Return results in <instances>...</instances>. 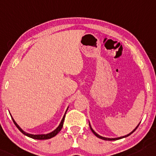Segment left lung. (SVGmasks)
I'll return each instance as SVG.
<instances>
[{"label": "left lung", "instance_id": "obj_1", "mask_svg": "<svg viewBox=\"0 0 156 156\" xmlns=\"http://www.w3.org/2000/svg\"><path fill=\"white\" fill-rule=\"evenodd\" d=\"M139 126V124L138 125V126L136 127V129H134V130H133V131H131V132L130 133H129V134H127V135H126V136H122V137H119V138H115V139H109V138H105V137H102V136H100V135H98L97 133H95V131H94V130L93 129H92V127H91V126H90V129H91V131H93V133H94V134H95L96 136H97L98 138H99V139H103V140H107V141H115V140H118V139H123V138H125V137H127V136H129V135H131V133H132L133 132H134V131H136V129L137 128H138V126Z\"/></svg>", "mask_w": 156, "mask_h": 156}]
</instances>
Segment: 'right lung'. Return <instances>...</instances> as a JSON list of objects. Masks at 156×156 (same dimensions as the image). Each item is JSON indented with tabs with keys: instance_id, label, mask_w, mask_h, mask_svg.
Listing matches in <instances>:
<instances>
[{
	"instance_id": "obj_1",
	"label": "right lung",
	"mask_w": 156,
	"mask_h": 156,
	"mask_svg": "<svg viewBox=\"0 0 156 156\" xmlns=\"http://www.w3.org/2000/svg\"><path fill=\"white\" fill-rule=\"evenodd\" d=\"M64 119H65V115L63 116L62 120H61V122L60 123V124H59V126L57 127V128L54 130V131H52V132L49 133H47V134H41V135H34V134H30V133H27L24 131L23 129H22L17 124V123L15 122V120L13 119V118L12 117V119L13 122H14V124H15V126H17V128L19 129L20 131H21L22 133H23L24 135L30 137V138H32V139H37V140H44V139H51V138L55 136L58 133L59 131L61 130V129H62L63 127V122H64Z\"/></svg>"
}]
</instances>
